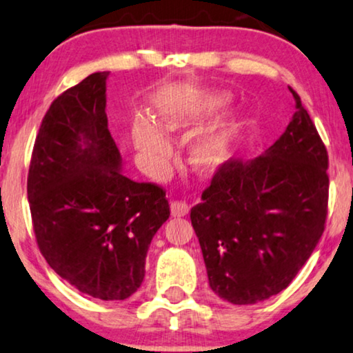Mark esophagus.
Segmentation results:
<instances>
[{"mask_svg":"<svg viewBox=\"0 0 353 353\" xmlns=\"http://www.w3.org/2000/svg\"><path fill=\"white\" fill-rule=\"evenodd\" d=\"M170 210L173 217H185L188 212H190V205H188L185 201H173L170 204Z\"/></svg>","mask_w":353,"mask_h":353,"instance_id":"34e87169","label":"esophagus"}]
</instances>
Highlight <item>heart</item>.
Instances as JSON below:
<instances>
[{
    "instance_id": "heart-1",
    "label": "heart",
    "mask_w": 353,
    "mask_h": 353,
    "mask_svg": "<svg viewBox=\"0 0 353 353\" xmlns=\"http://www.w3.org/2000/svg\"><path fill=\"white\" fill-rule=\"evenodd\" d=\"M232 97L227 92H212L204 97L194 95L172 94L162 99L155 108V125L137 118L132 125V141L141 155L150 163L163 162L170 157L172 144L166 134H180L194 128L201 118L216 115L227 108ZM241 131V123L232 120L223 123L217 130L210 131L199 139H196L190 149V157L193 165L199 172H216L217 168L230 160L235 149L238 134Z\"/></svg>"
}]
</instances>
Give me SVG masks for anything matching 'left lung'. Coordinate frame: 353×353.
<instances>
[{"label": "left lung", "instance_id": "left-lung-1", "mask_svg": "<svg viewBox=\"0 0 353 353\" xmlns=\"http://www.w3.org/2000/svg\"><path fill=\"white\" fill-rule=\"evenodd\" d=\"M259 157L230 159L191 209L214 294L233 305L277 295L303 268L324 232L327 150L301 105Z\"/></svg>", "mask_w": 353, "mask_h": 353}]
</instances>
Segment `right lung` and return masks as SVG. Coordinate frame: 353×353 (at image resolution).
I'll use <instances>...</instances> for the list:
<instances>
[{
  "label": "right lung",
  "instance_id": "add662e5",
  "mask_svg": "<svg viewBox=\"0 0 353 353\" xmlns=\"http://www.w3.org/2000/svg\"><path fill=\"white\" fill-rule=\"evenodd\" d=\"M53 100L32 152L27 196L40 253L82 294L125 300L144 281L150 241L170 217L165 191L121 173L108 131L107 77Z\"/></svg>",
  "mask_w": 353,
  "mask_h": 353
}]
</instances>
